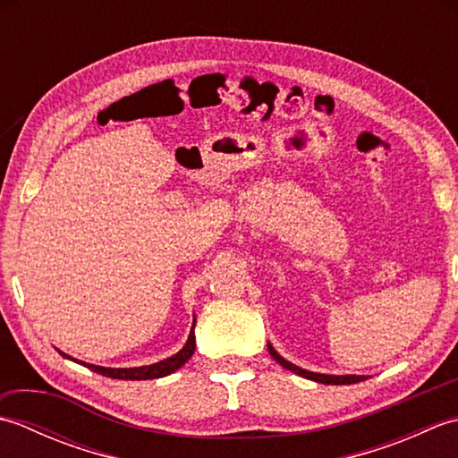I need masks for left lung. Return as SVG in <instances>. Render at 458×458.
Returning a JSON list of instances; mask_svg holds the SVG:
<instances>
[{"label":"left lung","instance_id":"1","mask_svg":"<svg viewBox=\"0 0 458 458\" xmlns=\"http://www.w3.org/2000/svg\"><path fill=\"white\" fill-rule=\"evenodd\" d=\"M267 350H269V354H271V358L274 360H277V362L284 366V368H287V369H291V372L293 374H297V376H303V377H307V379H313V382H318V384H327V386H346V384H358V382H364L366 379V376H333V374H318V372H309V369H303V368H299V366H295V364H291L289 360H285L284 356H281L277 350L271 346V343H267Z\"/></svg>","mask_w":458,"mask_h":458}]
</instances>
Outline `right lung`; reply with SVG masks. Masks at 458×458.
Returning a JSON list of instances; mask_svg holds the SVG:
<instances>
[{"instance_id":"obj_1","label":"right lung","mask_w":458,"mask_h":458,"mask_svg":"<svg viewBox=\"0 0 458 458\" xmlns=\"http://www.w3.org/2000/svg\"><path fill=\"white\" fill-rule=\"evenodd\" d=\"M194 325H197V318L192 320V327H191V333L187 343L179 350L177 354H173L165 360H159V362L149 364V366H138V368H104V366H94V364H86L82 360H76L71 358L68 354L61 352L63 358L66 360H72V362H79L86 368L94 369L96 374H102L106 377H114V379H155V377H163V376H169L173 372H177V369L187 362V360L194 354V348H197V340H194Z\"/></svg>"}]
</instances>
